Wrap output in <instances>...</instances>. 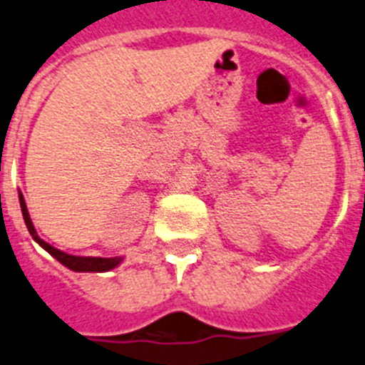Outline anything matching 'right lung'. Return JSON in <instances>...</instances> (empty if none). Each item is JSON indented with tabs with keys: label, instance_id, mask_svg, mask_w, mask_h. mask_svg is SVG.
Listing matches in <instances>:
<instances>
[{
	"label": "right lung",
	"instance_id": "right-lung-1",
	"mask_svg": "<svg viewBox=\"0 0 365 365\" xmlns=\"http://www.w3.org/2000/svg\"><path fill=\"white\" fill-rule=\"evenodd\" d=\"M20 206H21V213H24V220H26V226L27 230H29V234L33 235V240L41 245L42 249L48 250V252H50L57 262L63 263L64 267H68L72 269V271H78V272H103L116 267V265L122 262V258H81V256H70V254L66 252H61L59 249H55V247L48 245L46 241H42L41 237L36 235L35 226H33L29 213H27L26 200H24V197H21V192H20Z\"/></svg>",
	"mask_w": 365,
	"mask_h": 365
}]
</instances>
